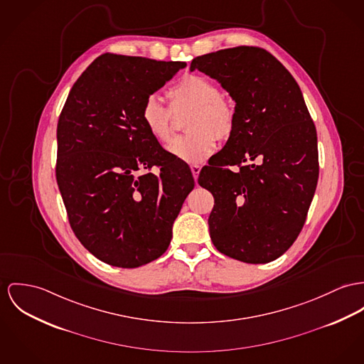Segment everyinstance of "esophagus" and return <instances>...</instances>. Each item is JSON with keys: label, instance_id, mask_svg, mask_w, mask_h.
I'll return each mask as SVG.
<instances>
[{"label": "esophagus", "instance_id": "esophagus-1", "mask_svg": "<svg viewBox=\"0 0 364 364\" xmlns=\"http://www.w3.org/2000/svg\"><path fill=\"white\" fill-rule=\"evenodd\" d=\"M191 171H193V176H194V178H198V176H199V171H200V166H198V165H193L191 166Z\"/></svg>", "mask_w": 364, "mask_h": 364}]
</instances>
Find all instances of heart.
Listing matches in <instances>:
<instances>
[{
	"instance_id": "obj_1",
	"label": "heart",
	"mask_w": 364,
	"mask_h": 364,
	"mask_svg": "<svg viewBox=\"0 0 364 364\" xmlns=\"http://www.w3.org/2000/svg\"><path fill=\"white\" fill-rule=\"evenodd\" d=\"M219 87L209 79L187 75L168 90L170 109L155 95L148 97L141 108V120L149 136L161 144L173 136V113L191 109L186 122V136L168 145V154L176 159L198 165L216 149L218 142L228 140L235 130L234 107L220 98Z\"/></svg>"
}]
</instances>
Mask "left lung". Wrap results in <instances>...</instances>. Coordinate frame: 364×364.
<instances>
[{"label":"left lung","mask_w":364,"mask_h":364,"mask_svg":"<svg viewBox=\"0 0 364 364\" xmlns=\"http://www.w3.org/2000/svg\"><path fill=\"white\" fill-rule=\"evenodd\" d=\"M196 69L230 92L237 114L234 134L198 178L215 198L212 242L232 259L269 263L294 244L306 220L318 178L314 123L292 75L263 48L196 56Z\"/></svg>","instance_id":"obj_1"}]
</instances>
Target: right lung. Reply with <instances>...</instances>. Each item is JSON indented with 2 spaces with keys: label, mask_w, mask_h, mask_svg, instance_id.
<instances>
[{
  "label": "right lung",
  "mask_w": 364,
  "mask_h": 364,
  "mask_svg": "<svg viewBox=\"0 0 364 364\" xmlns=\"http://www.w3.org/2000/svg\"><path fill=\"white\" fill-rule=\"evenodd\" d=\"M186 66L98 56L73 84L59 116L56 181L69 223L84 248L111 266L134 269L162 256L194 188L191 170L141 120L144 101ZM154 166L159 175L149 171Z\"/></svg>",
  "instance_id": "obj_1"
}]
</instances>
